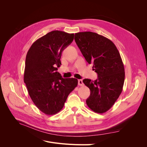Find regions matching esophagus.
Returning <instances> with one entry per match:
<instances>
[{
	"instance_id": "obj_1",
	"label": "esophagus",
	"mask_w": 147,
	"mask_h": 147,
	"mask_svg": "<svg viewBox=\"0 0 147 147\" xmlns=\"http://www.w3.org/2000/svg\"><path fill=\"white\" fill-rule=\"evenodd\" d=\"M78 84L79 86H83V82L82 80H78Z\"/></svg>"
}]
</instances>
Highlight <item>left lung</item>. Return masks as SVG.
I'll use <instances>...</instances> for the list:
<instances>
[{
	"instance_id": "8db88e82",
	"label": "left lung",
	"mask_w": 147,
	"mask_h": 147,
	"mask_svg": "<svg viewBox=\"0 0 147 147\" xmlns=\"http://www.w3.org/2000/svg\"><path fill=\"white\" fill-rule=\"evenodd\" d=\"M75 41L98 77L94 81L86 78L83 80L91 91L86 104L96 113H105L123 90L125 72L121 56L110 40L97 33H76Z\"/></svg>"
}]
</instances>
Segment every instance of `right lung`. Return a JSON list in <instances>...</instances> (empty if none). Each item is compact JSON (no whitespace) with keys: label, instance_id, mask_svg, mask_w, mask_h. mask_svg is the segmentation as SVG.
<instances>
[{"label":"right lung","instance_id":"right-lung-1","mask_svg":"<svg viewBox=\"0 0 147 147\" xmlns=\"http://www.w3.org/2000/svg\"><path fill=\"white\" fill-rule=\"evenodd\" d=\"M74 34L53 30L35 41L26 57L24 82L34 104L46 115L58 113L77 79L63 78L57 72L62 52L72 42Z\"/></svg>","mask_w":147,"mask_h":147}]
</instances>
